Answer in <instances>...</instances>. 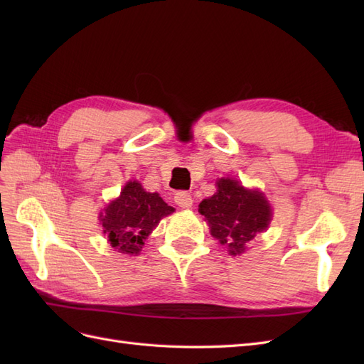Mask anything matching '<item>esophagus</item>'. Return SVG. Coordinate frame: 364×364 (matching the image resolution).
<instances>
[{
    "mask_svg": "<svg viewBox=\"0 0 364 364\" xmlns=\"http://www.w3.org/2000/svg\"><path fill=\"white\" fill-rule=\"evenodd\" d=\"M174 202L178 206H181L183 209H188V208L193 206V197H191L190 193L179 191V193L174 194Z\"/></svg>",
    "mask_w": 364,
    "mask_h": 364,
    "instance_id": "obj_1",
    "label": "esophagus"
}]
</instances>
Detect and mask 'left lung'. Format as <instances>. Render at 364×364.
Here are the masks:
<instances>
[{
    "label": "left lung",
    "instance_id": "8db88e82",
    "mask_svg": "<svg viewBox=\"0 0 364 364\" xmlns=\"http://www.w3.org/2000/svg\"><path fill=\"white\" fill-rule=\"evenodd\" d=\"M209 232L225 246L229 255H240L246 243L264 232L272 220V208L258 190L245 188L232 178L217 181V193L199 205Z\"/></svg>",
    "mask_w": 364,
    "mask_h": 364
}]
</instances>
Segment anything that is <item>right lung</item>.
Masks as SVG:
<instances>
[{"label":"right lung","instance_id":"add662e5","mask_svg":"<svg viewBox=\"0 0 364 364\" xmlns=\"http://www.w3.org/2000/svg\"><path fill=\"white\" fill-rule=\"evenodd\" d=\"M173 213L174 208L158 193H147L138 181H129L98 218L112 247L124 255H138L161 218Z\"/></svg>","mask_w":364,"mask_h":364}]
</instances>
